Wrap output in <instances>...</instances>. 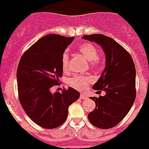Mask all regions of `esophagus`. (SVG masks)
I'll return each mask as SVG.
<instances>
[{
	"instance_id": "34e87169",
	"label": "esophagus",
	"mask_w": 149,
	"mask_h": 149,
	"mask_svg": "<svg viewBox=\"0 0 149 149\" xmlns=\"http://www.w3.org/2000/svg\"><path fill=\"white\" fill-rule=\"evenodd\" d=\"M80 99H81V100H86V99H87V96H86V95L81 94V95H80Z\"/></svg>"
}]
</instances>
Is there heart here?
<instances>
[{
    "label": "heart",
    "instance_id": "b5f03b06",
    "mask_svg": "<svg viewBox=\"0 0 149 149\" xmlns=\"http://www.w3.org/2000/svg\"><path fill=\"white\" fill-rule=\"evenodd\" d=\"M79 52L82 54L83 58L87 60L91 66L95 67L96 66L100 61H99V49L96 46L92 43L85 42L80 45L79 47ZM70 56L67 52H65L62 57V66L63 70H67L69 68ZM92 82V79L89 76H84L77 74L70 78L68 81L69 85L74 89L79 90L80 91H86L90 83Z\"/></svg>",
    "mask_w": 149,
    "mask_h": 149
}]
</instances>
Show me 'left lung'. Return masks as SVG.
Returning <instances> with one entry per match:
<instances>
[{
	"instance_id": "1",
	"label": "left lung",
	"mask_w": 149,
	"mask_h": 149,
	"mask_svg": "<svg viewBox=\"0 0 149 149\" xmlns=\"http://www.w3.org/2000/svg\"><path fill=\"white\" fill-rule=\"evenodd\" d=\"M83 38L101 46L105 53L106 65L93 86L106 95L91 97L95 108L88 114L95 127L108 129L115 127L127 116L136 99V68L132 56L114 39L103 34L84 35Z\"/></svg>"
}]
</instances>
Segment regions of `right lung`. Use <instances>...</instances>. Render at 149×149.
Wrapping results in <instances>:
<instances>
[{"label":"right lung","instance_id":"1","mask_svg":"<svg viewBox=\"0 0 149 149\" xmlns=\"http://www.w3.org/2000/svg\"><path fill=\"white\" fill-rule=\"evenodd\" d=\"M74 39L58 34L44 36L26 50L19 62L17 79L19 101L27 116L40 127L52 129L67 118L68 107L79 98L72 87L51 93L63 75L62 57Z\"/></svg>","mask_w":149,"mask_h":149}]
</instances>
